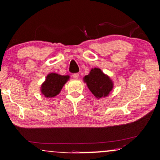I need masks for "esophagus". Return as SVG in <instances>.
I'll return each mask as SVG.
<instances>
[{
    "label": "esophagus",
    "mask_w": 160,
    "mask_h": 160,
    "mask_svg": "<svg viewBox=\"0 0 160 160\" xmlns=\"http://www.w3.org/2000/svg\"><path fill=\"white\" fill-rule=\"evenodd\" d=\"M73 76V78H75V79H78V78H79V74H78V73H73V76Z\"/></svg>",
    "instance_id": "obj_1"
}]
</instances>
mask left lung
<instances>
[{
	"label": "left lung",
	"instance_id": "1",
	"mask_svg": "<svg viewBox=\"0 0 160 160\" xmlns=\"http://www.w3.org/2000/svg\"><path fill=\"white\" fill-rule=\"evenodd\" d=\"M83 80L91 92L98 99L107 97L114 87L111 78L98 68H92L89 73L83 78Z\"/></svg>",
	"mask_w": 160,
	"mask_h": 160
}]
</instances>
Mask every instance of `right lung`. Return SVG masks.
Instances as JSON below:
<instances>
[{
  "mask_svg": "<svg viewBox=\"0 0 160 160\" xmlns=\"http://www.w3.org/2000/svg\"><path fill=\"white\" fill-rule=\"evenodd\" d=\"M69 78V76H62L55 73L48 74L45 81L41 85V92L46 98H54L60 93Z\"/></svg>",
  "mask_w": 160,
  "mask_h": 160,
  "instance_id": "1",
  "label": "right lung"
}]
</instances>
